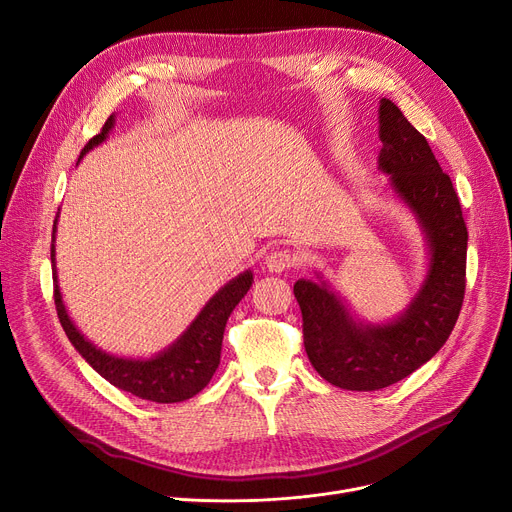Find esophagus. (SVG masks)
<instances>
[{
  "instance_id": "34e87169",
  "label": "esophagus",
  "mask_w": 512,
  "mask_h": 512,
  "mask_svg": "<svg viewBox=\"0 0 512 512\" xmlns=\"http://www.w3.org/2000/svg\"><path fill=\"white\" fill-rule=\"evenodd\" d=\"M299 255L297 253H292L290 249H276V251H272L270 255L265 257V265H267V270L270 272H276V274H280V272H286V270H292V267H297L299 265Z\"/></svg>"
}]
</instances>
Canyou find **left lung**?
Wrapping results in <instances>:
<instances>
[{
  "label": "left lung",
  "mask_w": 512,
  "mask_h": 512,
  "mask_svg": "<svg viewBox=\"0 0 512 512\" xmlns=\"http://www.w3.org/2000/svg\"><path fill=\"white\" fill-rule=\"evenodd\" d=\"M380 139V168L429 240L432 261L423 288L392 324L363 328L326 284H294L311 365L326 382L359 392L392 386L432 359L459 319L467 286V226L450 176L390 99L380 103Z\"/></svg>",
  "instance_id": "left-lung-1"
}]
</instances>
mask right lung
Here are the masks:
<instances>
[{
    "mask_svg": "<svg viewBox=\"0 0 512 512\" xmlns=\"http://www.w3.org/2000/svg\"><path fill=\"white\" fill-rule=\"evenodd\" d=\"M114 124V116L105 120L99 134L85 145V155L89 149L99 145ZM53 236H56V222H53ZM51 265H53V282H56V261H53V245H51ZM253 284V274L245 272L226 284L215 297L203 307L199 317L193 321L176 344L168 351L157 355L149 361H132L120 359L101 353L85 336L80 334L70 321L58 284H53V301H56V311L60 324L74 344L76 351L83 359L110 382L112 386L139 396L151 402H180L199 394L213 378L215 369L220 365L222 353V338L226 321L232 309L245 297L247 290Z\"/></svg>",
    "mask_w": 512,
    "mask_h": 512,
    "instance_id": "right-lung-1",
    "label": "right lung"
}]
</instances>
